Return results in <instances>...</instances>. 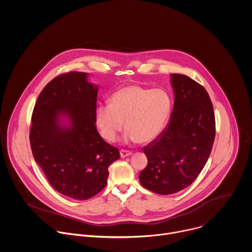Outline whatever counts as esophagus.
Instances as JSON below:
<instances>
[{
  "label": "esophagus",
  "mask_w": 252,
  "mask_h": 252,
  "mask_svg": "<svg viewBox=\"0 0 252 252\" xmlns=\"http://www.w3.org/2000/svg\"><path fill=\"white\" fill-rule=\"evenodd\" d=\"M132 155H133V153H132V152L125 151V150H121V151H120V157H121L122 158H127V157H130V156H132Z\"/></svg>",
  "instance_id": "esophagus-1"
}]
</instances>
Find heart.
<instances>
[{
	"mask_svg": "<svg viewBox=\"0 0 252 252\" xmlns=\"http://www.w3.org/2000/svg\"><path fill=\"white\" fill-rule=\"evenodd\" d=\"M171 105L169 94L162 90L126 86L112 94L109 103L96 106L95 125L101 137L112 143L123 130L125 121L127 142L149 144L164 129Z\"/></svg>",
	"mask_w": 252,
	"mask_h": 252,
	"instance_id": "obj_1",
	"label": "heart"
}]
</instances>
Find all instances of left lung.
I'll return each instance as SVG.
<instances>
[{"label":"left lung","instance_id":"left-lung-1","mask_svg":"<svg viewBox=\"0 0 252 252\" xmlns=\"http://www.w3.org/2000/svg\"><path fill=\"white\" fill-rule=\"evenodd\" d=\"M174 107L158 139L143 149L148 165L139 176L146 189L172 194L189 187L210 156L215 115L206 90L183 74H170Z\"/></svg>","mask_w":252,"mask_h":252}]
</instances>
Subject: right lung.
Segmentation results:
<instances>
[{"mask_svg":"<svg viewBox=\"0 0 252 252\" xmlns=\"http://www.w3.org/2000/svg\"><path fill=\"white\" fill-rule=\"evenodd\" d=\"M88 73L68 72L53 79L38 96L30 145L35 161L62 194L85 200L107 183L118 149L98 134L94 112L98 86Z\"/></svg>","mask_w":252,"mask_h":252,"instance_id":"add662e5","label":"right lung"}]
</instances>
